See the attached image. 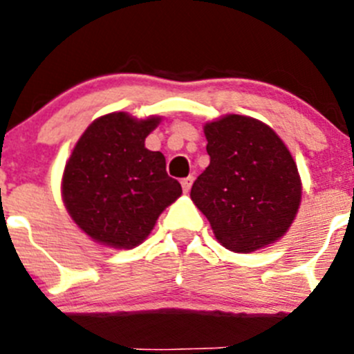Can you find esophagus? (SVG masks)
<instances>
[{
	"instance_id": "esophagus-1",
	"label": "esophagus",
	"mask_w": 354,
	"mask_h": 354,
	"mask_svg": "<svg viewBox=\"0 0 354 354\" xmlns=\"http://www.w3.org/2000/svg\"><path fill=\"white\" fill-rule=\"evenodd\" d=\"M192 180H194V177H191V176L182 178L180 184H182V189H184V192H189V189H191V185H192Z\"/></svg>"
}]
</instances>
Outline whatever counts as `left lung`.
I'll use <instances>...</instances> for the list:
<instances>
[{"instance_id":"8db88e82","label":"left lung","mask_w":354,"mask_h":354,"mask_svg":"<svg viewBox=\"0 0 354 354\" xmlns=\"http://www.w3.org/2000/svg\"><path fill=\"white\" fill-rule=\"evenodd\" d=\"M209 165L191 199L209 220L220 244L251 253L288 232L301 201L291 153L263 122L227 115L205 125Z\"/></svg>"}]
</instances>
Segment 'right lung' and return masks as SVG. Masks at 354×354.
Wrapping results in <instances>:
<instances>
[{
    "instance_id": "right-lung-1",
    "label": "right lung",
    "mask_w": 354,
    "mask_h": 354,
    "mask_svg": "<svg viewBox=\"0 0 354 354\" xmlns=\"http://www.w3.org/2000/svg\"><path fill=\"white\" fill-rule=\"evenodd\" d=\"M160 118L118 111L94 120L73 148L62 194L73 222L97 243L131 248L148 237L160 213L182 194L165 156L145 148Z\"/></svg>"
}]
</instances>
